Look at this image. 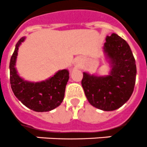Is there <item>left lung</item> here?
<instances>
[{
    "instance_id": "obj_1",
    "label": "left lung",
    "mask_w": 147,
    "mask_h": 147,
    "mask_svg": "<svg viewBox=\"0 0 147 147\" xmlns=\"http://www.w3.org/2000/svg\"><path fill=\"white\" fill-rule=\"evenodd\" d=\"M104 49L112 63L110 75L97 77L84 72L81 85L89 104L104 111L118 109L129 99L136 79V64L129 46L112 33L106 38Z\"/></svg>"
}]
</instances>
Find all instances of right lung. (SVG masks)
Masks as SVG:
<instances>
[{"label":"right lung","mask_w":147,"mask_h":147,"mask_svg":"<svg viewBox=\"0 0 147 147\" xmlns=\"http://www.w3.org/2000/svg\"><path fill=\"white\" fill-rule=\"evenodd\" d=\"M25 38H20L15 46L9 63L10 84L14 95L24 105L35 112H48L62 103L69 80L68 70L58 72L45 81L31 83L24 81L17 74L15 61L18 47Z\"/></svg>","instance_id":"obj_1"}]
</instances>
